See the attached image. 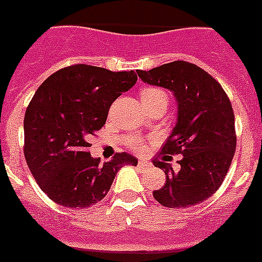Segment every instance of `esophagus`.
<instances>
[{
    "mask_svg": "<svg viewBox=\"0 0 262 262\" xmlns=\"http://www.w3.org/2000/svg\"><path fill=\"white\" fill-rule=\"evenodd\" d=\"M139 166L141 167H151V162L147 159H139Z\"/></svg>",
    "mask_w": 262,
    "mask_h": 262,
    "instance_id": "34e87169",
    "label": "esophagus"
}]
</instances>
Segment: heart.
Masks as SVG:
<instances>
[{"mask_svg": "<svg viewBox=\"0 0 262 262\" xmlns=\"http://www.w3.org/2000/svg\"><path fill=\"white\" fill-rule=\"evenodd\" d=\"M140 99H141V103L143 105L151 104V103H155V101H159V100H167L166 92H163L162 89H158V88H147L144 91H141L140 93ZM136 148H141V144L139 141H135Z\"/></svg>", "mask_w": 262, "mask_h": 262, "instance_id": "b5f03b06", "label": "heart"}]
</instances>
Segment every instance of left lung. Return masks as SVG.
Returning <instances> with one entry per match:
<instances>
[{
	"label": "left lung",
	"mask_w": 262,
	"mask_h": 262,
	"mask_svg": "<svg viewBox=\"0 0 262 262\" xmlns=\"http://www.w3.org/2000/svg\"><path fill=\"white\" fill-rule=\"evenodd\" d=\"M141 81L173 92L177 119L154 166L165 171L166 181L154 198L170 209L195 206L223 184L236 148L235 117L228 96L210 74L183 60L137 71ZM181 153L182 169L174 172L170 155Z\"/></svg>",
	"instance_id": "1"
}]
</instances>
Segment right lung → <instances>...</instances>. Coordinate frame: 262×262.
<instances>
[{
	"label": "right lung",
	"instance_id": "right-lung-1",
	"mask_svg": "<svg viewBox=\"0 0 262 262\" xmlns=\"http://www.w3.org/2000/svg\"><path fill=\"white\" fill-rule=\"evenodd\" d=\"M136 82L135 71L75 64L38 88L26 110L25 157L53 202L70 209L92 206L107 195L121 167L137 165L126 152L103 165L88 152L89 136L103 127L111 104Z\"/></svg>",
	"mask_w": 262,
	"mask_h": 262
}]
</instances>
